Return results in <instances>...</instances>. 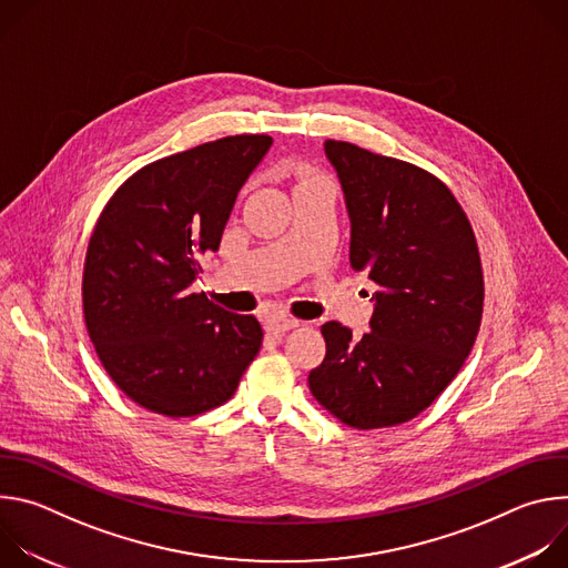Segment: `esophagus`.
<instances>
[{
  "label": "esophagus",
  "instance_id": "esophagus-1",
  "mask_svg": "<svg viewBox=\"0 0 568 568\" xmlns=\"http://www.w3.org/2000/svg\"><path fill=\"white\" fill-rule=\"evenodd\" d=\"M296 326H298V321L292 318V316H270L265 321V331L270 335H274V337H278V335H283V333H287V331H292Z\"/></svg>",
  "mask_w": 568,
  "mask_h": 568
}]
</instances>
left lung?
I'll return each instance as SVG.
<instances>
[{
    "label": "left lung",
    "instance_id": "1",
    "mask_svg": "<svg viewBox=\"0 0 568 568\" xmlns=\"http://www.w3.org/2000/svg\"><path fill=\"white\" fill-rule=\"evenodd\" d=\"M351 217V267L373 294L359 339L321 326L326 357L312 395L355 429L407 423L447 388L469 355L483 312L476 237L452 191L427 171L348 141L323 143Z\"/></svg>",
    "mask_w": 568,
    "mask_h": 568
}]
</instances>
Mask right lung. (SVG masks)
<instances>
[{"mask_svg": "<svg viewBox=\"0 0 568 568\" xmlns=\"http://www.w3.org/2000/svg\"><path fill=\"white\" fill-rule=\"evenodd\" d=\"M272 145L235 134L136 171L90 237L83 310L114 384L171 418L226 402L261 351L263 328L193 292L202 256L217 252L240 189Z\"/></svg>", "mask_w": 568, "mask_h": 568, "instance_id": "add662e5", "label": "right lung"}]
</instances>
